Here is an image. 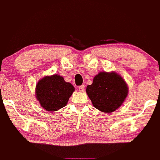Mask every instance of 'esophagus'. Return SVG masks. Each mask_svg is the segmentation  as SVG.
Masks as SVG:
<instances>
[{"label": "esophagus", "mask_w": 160, "mask_h": 160, "mask_svg": "<svg viewBox=\"0 0 160 160\" xmlns=\"http://www.w3.org/2000/svg\"><path fill=\"white\" fill-rule=\"evenodd\" d=\"M84 89H85V86L84 85H81L78 87V90L80 91V92H83Z\"/></svg>", "instance_id": "esophagus-1"}]
</instances>
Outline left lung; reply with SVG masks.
Returning a JSON list of instances; mask_svg holds the SVG:
<instances>
[{
  "label": "left lung",
  "mask_w": 160,
  "mask_h": 160,
  "mask_svg": "<svg viewBox=\"0 0 160 160\" xmlns=\"http://www.w3.org/2000/svg\"><path fill=\"white\" fill-rule=\"evenodd\" d=\"M128 89L122 77L115 72H100L87 86V93L96 108L110 113L120 107Z\"/></svg>",
  "instance_id": "obj_1"
}]
</instances>
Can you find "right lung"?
<instances>
[{
  "label": "right lung",
  "instance_id": "obj_1",
  "mask_svg": "<svg viewBox=\"0 0 160 160\" xmlns=\"http://www.w3.org/2000/svg\"><path fill=\"white\" fill-rule=\"evenodd\" d=\"M74 87L64 81L59 75L54 74L40 80L36 85V98L40 105L49 112L58 111L67 105Z\"/></svg>",
  "mask_w": 160,
  "mask_h": 160
}]
</instances>
